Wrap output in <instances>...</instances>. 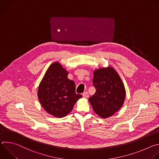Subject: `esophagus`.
Returning a JSON list of instances; mask_svg holds the SVG:
<instances>
[{
	"instance_id": "obj_1",
	"label": "esophagus",
	"mask_w": 159,
	"mask_h": 159,
	"mask_svg": "<svg viewBox=\"0 0 159 159\" xmlns=\"http://www.w3.org/2000/svg\"><path fill=\"white\" fill-rule=\"evenodd\" d=\"M82 96H83V97L87 98L89 97V94H88L87 92H85V93H84L82 94Z\"/></svg>"
}]
</instances>
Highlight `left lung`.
<instances>
[{
  "mask_svg": "<svg viewBox=\"0 0 159 159\" xmlns=\"http://www.w3.org/2000/svg\"><path fill=\"white\" fill-rule=\"evenodd\" d=\"M96 93L89 98L94 112L102 118L114 115L123 105L126 91L124 84L112 67L101 68L94 72Z\"/></svg>",
  "mask_w": 159,
  "mask_h": 159,
  "instance_id": "1",
  "label": "left lung"
}]
</instances>
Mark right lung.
<instances>
[{
	"label": "right lung",
	"mask_w": 159,
	"mask_h": 159,
	"mask_svg": "<svg viewBox=\"0 0 159 159\" xmlns=\"http://www.w3.org/2000/svg\"><path fill=\"white\" fill-rule=\"evenodd\" d=\"M68 72L58 62L52 63L45 73L38 89V97L50 115L63 118L72 110L82 96L75 93V84L68 79Z\"/></svg>",
	"instance_id": "add662e5"
}]
</instances>
